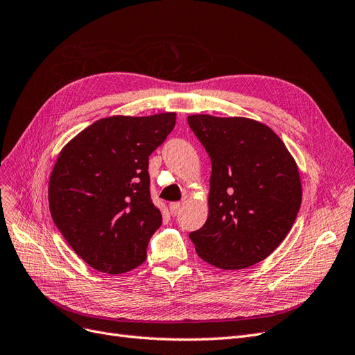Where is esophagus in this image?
Masks as SVG:
<instances>
[{
    "mask_svg": "<svg viewBox=\"0 0 355 355\" xmlns=\"http://www.w3.org/2000/svg\"><path fill=\"white\" fill-rule=\"evenodd\" d=\"M180 207H182V204H180V202H170V204H168V209H170V213H171V214H173V216H175V214H178V213H179Z\"/></svg>",
    "mask_w": 355,
    "mask_h": 355,
    "instance_id": "34e87169",
    "label": "esophagus"
}]
</instances>
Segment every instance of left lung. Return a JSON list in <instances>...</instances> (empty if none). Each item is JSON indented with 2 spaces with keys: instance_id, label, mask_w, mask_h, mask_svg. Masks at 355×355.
Instances as JSON below:
<instances>
[{
  "instance_id": "1",
  "label": "left lung",
  "mask_w": 355,
  "mask_h": 355,
  "mask_svg": "<svg viewBox=\"0 0 355 355\" xmlns=\"http://www.w3.org/2000/svg\"><path fill=\"white\" fill-rule=\"evenodd\" d=\"M211 161L209 218L189 234L202 261L243 270L270 256L302 201L299 170L270 127L250 118L189 115Z\"/></svg>"
}]
</instances>
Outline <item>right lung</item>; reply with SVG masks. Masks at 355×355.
I'll return each instance as SVG.
<instances>
[{"instance_id":"obj_1","label":"right lung","mask_w":355,"mask_h":355,"mask_svg":"<svg viewBox=\"0 0 355 355\" xmlns=\"http://www.w3.org/2000/svg\"><path fill=\"white\" fill-rule=\"evenodd\" d=\"M176 114L102 118L62 149L49 184L53 222L84 262L123 274L144 263L163 218L149 192L148 161Z\"/></svg>"}]
</instances>
